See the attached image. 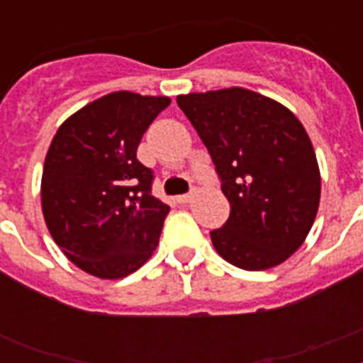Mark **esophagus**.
Wrapping results in <instances>:
<instances>
[{
	"instance_id": "obj_1",
	"label": "esophagus",
	"mask_w": 363,
	"mask_h": 363,
	"mask_svg": "<svg viewBox=\"0 0 363 363\" xmlns=\"http://www.w3.org/2000/svg\"><path fill=\"white\" fill-rule=\"evenodd\" d=\"M194 199V192H188V194H182V196H177V201L179 203H188V201H192Z\"/></svg>"
}]
</instances>
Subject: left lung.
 Instances as JSON below:
<instances>
[{
  "mask_svg": "<svg viewBox=\"0 0 363 363\" xmlns=\"http://www.w3.org/2000/svg\"><path fill=\"white\" fill-rule=\"evenodd\" d=\"M177 104L209 150L230 218L211 232L235 267L269 269L301 245L320 203V171L292 111L247 88L179 96Z\"/></svg>",
  "mask_w": 363,
  "mask_h": 363,
  "instance_id": "8db88e82",
  "label": "left lung"
}]
</instances>
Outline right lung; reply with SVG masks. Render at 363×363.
I'll use <instances>...</instances> for the list:
<instances>
[{
	"label": "right lung",
	"instance_id": "obj_1",
	"mask_svg": "<svg viewBox=\"0 0 363 363\" xmlns=\"http://www.w3.org/2000/svg\"><path fill=\"white\" fill-rule=\"evenodd\" d=\"M165 96L113 92L60 125L41 179L43 216L67 258L99 279L137 271L158 247L169 205L152 196V171L137 160Z\"/></svg>",
	"mask_w": 363,
	"mask_h": 363
}]
</instances>
